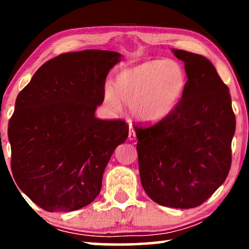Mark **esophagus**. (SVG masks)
<instances>
[{"mask_svg":"<svg viewBox=\"0 0 249 249\" xmlns=\"http://www.w3.org/2000/svg\"><path fill=\"white\" fill-rule=\"evenodd\" d=\"M128 138H129L130 141H135V140H136V132H135V128L133 127L132 125H130V127H129Z\"/></svg>","mask_w":249,"mask_h":249,"instance_id":"1","label":"esophagus"}]
</instances>
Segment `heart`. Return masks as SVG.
Wrapping results in <instances>:
<instances>
[{
    "instance_id": "obj_1",
    "label": "heart",
    "mask_w": 249,
    "mask_h": 249,
    "mask_svg": "<svg viewBox=\"0 0 249 249\" xmlns=\"http://www.w3.org/2000/svg\"><path fill=\"white\" fill-rule=\"evenodd\" d=\"M185 84L187 75L178 61L151 60L121 71L115 77L114 90H105V101L113 108H119L123 101L138 120L159 122L179 104Z\"/></svg>"
}]
</instances>
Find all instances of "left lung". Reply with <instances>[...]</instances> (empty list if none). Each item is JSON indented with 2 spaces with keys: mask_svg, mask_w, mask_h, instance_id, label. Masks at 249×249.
Masks as SVG:
<instances>
[{
  "mask_svg": "<svg viewBox=\"0 0 249 249\" xmlns=\"http://www.w3.org/2000/svg\"><path fill=\"white\" fill-rule=\"evenodd\" d=\"M188 81L166 119L134 126L141 181L151 200L177 209L196 208L224 182L231 165L235 114L230 89L209 59L172 49Z\"/></svg>",
  "mask_w": 249,
  "mask_h": 249,
  "instance_id": "1",
  "label": "left lung"
}]
</instances>
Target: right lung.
Here are the masks:
<instances>
[{"label":"right lung","mask_w":249,"mask_h":249,"mask_svg":"<svg viewBox=\"0 0 249 249\" xmlns=\"http://www.w3.org/2000/svg\"><path fill=\"white\" fill-rule=\"evenodd\" d=\"M121 54L66 53L40 67L19 92L8 123L18 188L48 212L87 206L101 191L112 154L128 136L123 120H99L105 79Z\"/></svg>","instance_id":"obj_1"}]
</instances>
